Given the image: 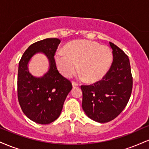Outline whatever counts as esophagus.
Instances as JSON below:
<instances>
[{
    "instance_id": "1",
    "label": "esophagus",
    "mask_w": 149,
    "mask_h": 149,
    "mask_svg": "<svg viewBox=\"0 0 149 149\" xmlns=\"http://www.w3.org/2000/svg\"><path fill=\"white\" fill-rule=\"evenodd\" d=\"M72 85H73V88H76V87H78V85H79V84H78V83H76V82L73 81V82H72Z\"/></svg>"
}]
</instances>
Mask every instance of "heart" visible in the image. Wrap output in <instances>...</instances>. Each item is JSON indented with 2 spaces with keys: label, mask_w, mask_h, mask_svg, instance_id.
Returning <instances> with one entry per match:
<instances>
[{
  "label": "heart",
  "mask_w": 149,
  "mask_h": 149,
  "mask_svg": "<svg viewBox=\"0 0 149 149\" xmlns=\"http://www.w3.org/2000/svg\"><path fill=\"white\" fill-rule=\"evenodd\" d=\"M54 62L63 76L69 78L78 69L88 81L102 79L110 69L113 61L111 49L107 45L88 40H75L65 47V52L55 53Z\"/></svg>",
  "instance_id": "obj_1"
}]
</instances>
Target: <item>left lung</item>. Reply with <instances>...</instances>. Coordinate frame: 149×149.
Returning <instances> with one entry per match:
<instances>
[{"label":"left lung","instance_id":"left-lung-1","mask_svg":"<svg viewBox=\"0 0 149 149\" xmlns=\"http://www.w3.org/2000/svg\"><path fill=\"white\" fill-rule=\"evenodd\" d=\"M113 62L107 74L94 84L81 85L82 107L86 115L96 122H109L123 111L130 98L132 76L128 56L109 42Z\"/></svg>","mask_w":149,"mask_h":149}]
</instances>
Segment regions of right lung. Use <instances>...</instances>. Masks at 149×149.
I'll return each mask as SVG.
<instances>
[{"mask_svg": "<svg viewBox=\"0 0 149 149\" xmlns=\"http://www.w3.org/2000/svg\"><path fill=\"white\" fill-rule=\"evenodd\" d=\"M61 40L46 38L34 42L27 48L19 63L17 97L22 111L37 123H51L58 118L64 101L72 89L71 81L58 71L54 57ZM41 52L49 58L50 69L42 77L36 78L28 72V61Z\"/></svg>", "mask_w": 149, "mask_h": 149, "instance_id": "add662e5", "label": "right lung"}]
</instances>
